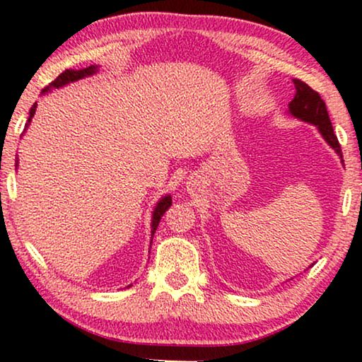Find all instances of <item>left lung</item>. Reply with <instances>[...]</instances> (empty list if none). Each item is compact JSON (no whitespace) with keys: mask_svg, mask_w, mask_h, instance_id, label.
I'll use <instances>...</instances> for the list:
<instances>
[{"mask_svg":"<svg viewBox=\"0 0 362 362\" xmlns=\"http://www.w3.org/2000/svg\"><path fill=\"white\" fill-rule=\"evenodd\" d=\"M296 93L293 100L288 103L290 113L300 120L313 123L318 128L321 136L325 138L326 143L338 153L339 158H343L341 153V145L333 132V125H331L328 110H326V103L323 98L320 97L318 92H315L308 83H305L300 78H293Z\"/></svg>","mask_w":362,"mask_h":362,"instance_id":"8db88e82","label":"left lung"}]
</instances>
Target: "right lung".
Listing matches in <instances>:
<instances>
[{"instance_id":"right-lung-1","label":"right lung","mask_w":362,"mask_h":362,"mask_svg":"<svg viewBox=\"0 0 362 362\" xmlns=\"http://www.w3.org/2000/svg\"><path fill=\"white\" fill-rule=\"evenodd\" d=\"M97 71H98L97 66H90V67H86V69H67V71H64L57 78H54V81L49 83L46 88H44L42 93H46L47 90H51V88H59V87H62V86H67V83L76 82V81H78V78L92 76V74H95ZM36 108H37V103H34V105L31 107V110H29V118H28L26 127L29 125V123H31L34 113H36ZM16 165H18V163H16ZM170 206H171V196H165V197H161L160 202H158L156 207H155V211H153V217H151V240H153V235H155V230H156L158 224H160L163 214H165V212L170 209Z\"/></svg>"}]
</instances>
